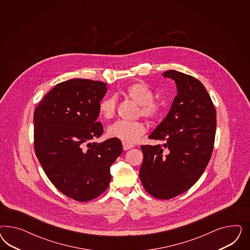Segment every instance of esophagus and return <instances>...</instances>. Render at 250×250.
Masks as SVG:
<instances>
[{"mask_svg": "<svg viewBox=\"0 0 250 250\" xmlns=\"http://www.w3.org/2000/svg\"><path fill=\"white\" fill-rule=\"evenodd\" d=\"M132 147H134V146H133V145L123 143V148H124V150H128V149L132 148Z\"/></svg>", "mask_w": 250, "mask_h": 250, "instance_id": "34e87169", "label": "esophagus"}]
</instances>
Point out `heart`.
Masks as SVG:
<instances>
[{
  "label": "heart",
  "instance_id": "b5f03b06",
  "mask_svg": "<svg viewBox=\"0 0 250 250\" xmlns=\"http://www.w3.org/2000/svg\"><path fill=\"white\" fill-rule=\"evenodd\" d=\"M125 94L139 105L138 115L143 116L149 121L158 119L162 114L161 104L154 100V92L151 88L145 83L131 84L125 90ZM117 101L115 96L103 99L99 104V114L105 119L110 120L115 115ZM146 132V126L143 122L117 121L107 129V136L121 140L125 144L136 143Z\"/></svg>",
  "mask_w": 250,
  "mask_h": 250
}]
</instances>
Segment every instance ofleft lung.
<instances>
[{
    "instance_id": "obj_1",
    "label": "left lung",
    "mask_w": 250,
    "mask_h": 250,
    "mask_svg": "<svg viewBox=\"0 0 250 250\" xmlns=\"http://www.w3.org/2000/svg\"><path fill=\"white\" fill-rule=\"evenodd\" d=\"M162 75L175 81L178 94L149 136L163 144L141 146L144 159L139 177L150 195L168 200L191 188L204 173L213 149L216 111L194 77L172 69Z\"/></svg>"
}]
</instances>
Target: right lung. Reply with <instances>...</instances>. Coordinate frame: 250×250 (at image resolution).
Instances as JSON below:
<instances>
[{
	"label": "right lung",
	"mask_w": 250,
	"mask_h": 250,
	"mask_svg": "<svg viewBox=\"0 0 250 250\" xmlns=\"http://www.w3.org/2000/svg\"><path fill=\"white\" fill-rule=\"evenodd\" d=\"M107 84L71 79L57 84L34 112V146L54 186L78 202L100 196L109 187L110 167L123 151L120 140L91 142L104 133L97 122Z\"/></svg>",
	"instance_id": "obj_1"
}]
</instances>
